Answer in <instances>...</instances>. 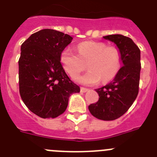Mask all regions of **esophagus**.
<instances>
[{
    "instance_id": "1",
    "label": "esophagus",
    "mask_w": 157,
    "mask_h": 157,
    "mask_svg": "<svg viewBox=\"0 0 157 157\" xmlns=\"http://www.w3.org/2000/svg\"><path fill=\"white\" fill-rule=\"evenodd\" d=\"M89 89L87 88H85V87H80V92H82V93H85V92L88 91Z\"/></svg>"
}]
</instances>
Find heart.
Returning <instances> with one entry per match:
<instances>
[{
    "label": "heart",
    "mask_w": 157,
    "mask_h": 157,
    "mask_svg": "<svg viewBox=\"0 0 157 157\" xmlns=\"http://www.w3.org/2000/svg\"><path fill=\"white\" fill-rule=\"evenodd\" d=\"M77 54L70 48L61 52L60 63L70 77L76 82L84 85H94L101 80L108 82L118 74L121 67V55L117 48L107 46L100 42L87 41L77 45ZM89 70L86 74L77 76L85 68Z\"/></svg>",
    "instance_id": "1"
}]
</instances>
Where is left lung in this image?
Returning <instances> with one entry per match:
<instances>
[{"instance_id": "1", "label": "left lung", "mask_w": 157, "mask_h": 157, "mask_svg": "<svg viewBox=\"0 0 157 157\" xmlns=\"http://www.w3.org/2000/svg\"><path fill=\"white\" fill-rule=\"evenodd\" d=\"M103 38L117 45L122 67L111 83L95 90L99 99L89 105L88 109L95 118L112 121L124 115L138 95L141 70L140 50L130 38L122 35H110Z\"/></svg>"}]
</instances>
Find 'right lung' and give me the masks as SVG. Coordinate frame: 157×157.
I'll use <instances>...</instances> for the list:
<instances>
[{
    "mask_svg": "<svg viewBox=\"0 0 157 157\" xmlns=\"http://www.w3.org/2000/svg\"><path fill=\"white\" fill-rule=\"evenodd\" d=\"M72 39L59 31L42 29L21 46L19 92L27 108L42 118H54L63 113L70 95L80 90L69 78L59 59Z\"/></svg>",
    "mask_w": 157,
    "mask_h": 157,
    "instance_id": "1",
    "label": "right lung"
}]
</instances>
